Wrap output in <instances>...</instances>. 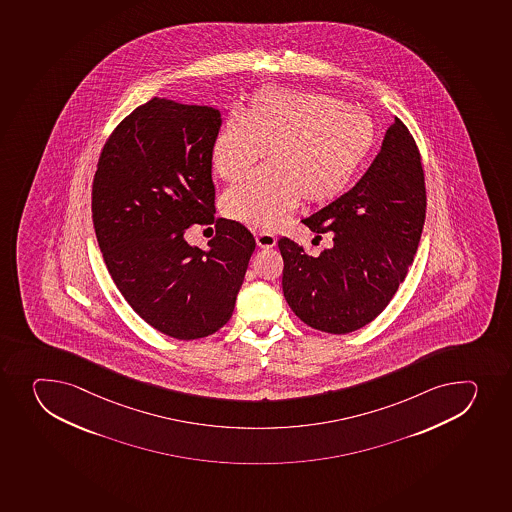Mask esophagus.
<instances>
[{"mask_svg": "<svg viewBox=\"0 0 512 512\" xmlns=\"http://www.w3.org/2000/svg\"><path fill=\"white\" fill-rule=\"evenodd\" d=\"M255 240H257V245H259L260 248H272L275 247V243H277V237H275L274 233L269 232L257 233Z\"/></svg>", "mask_w": 512, "mask_h": 512, "instance_id": "34e87169", "label": "esophagus"}]
</instances>
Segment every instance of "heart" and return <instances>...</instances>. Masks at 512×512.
Returning <instances> with one entry per match:
<instances>
[{
    "label": "heart",
    "mask_w": 512,
    "mask_h": 512,
    "mask_svg": "<svg viewBox=\"0 0 512 512\" xmlns=\"http://www.w3.org/2000/svg\"><path fill=\"white\" fill-rule=\"evenodd\" d=\"M372 118L322 93L264 88L215 133L212 167L235 182L264 157L270 163L223 195V212L248 227L272 230L299 205L339 197L375 145Z\"/></svg>",
    "instance_id": "heart-1"
}]
</instances>
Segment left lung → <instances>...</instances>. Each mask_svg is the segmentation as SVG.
Listing matches in <instances>:
<instances>
[{"mask_svg":"<svg viewBox=\"0 0 512 512\" xmlns=\"http://www.w3.org/2000/svg\"><path fill=\"white\" fill-rule=\"evenodd\" d=\"M425 205L419 148L395 117L355 187L302 220L317 237L330 233L332 247L310 257L299 243L280 238L282 287L294 314L327 334H349L372 322L414 262Z\"/></svg>","mask_w":512,"mask_h":512,"instance_id":"obj_1","label":"left lung"}]
</instances>
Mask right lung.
I'll return each instance as SVG.
<instances>
[{"label":"right lung","mask_w":512,"mask_h":512,"mask_svg":"<svg viewBox=\"0 0 512 512\" xmlns=\"http://www.w3.org/2000/svg\"><path fill=\"white\" fill-rule=\"evenodd\" d=\"M220 112L152 98L108 138L93 178V227L113 282L153 329L202 339L232 317L255 238L215 220L212 142ZM216 222L209 250L187 245L193 222Z\"/></svg>","instance_id":"obj_1"}]
</instances>
